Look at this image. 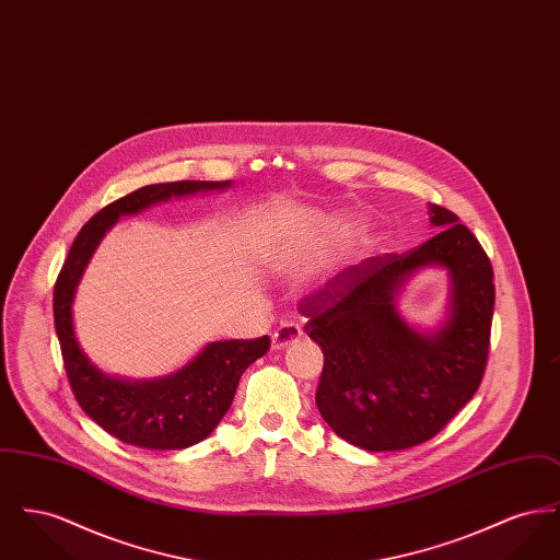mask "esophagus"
Listing matches in <instances>:
<instances>
[{
	"label": "esophagus",
	"mask_w": 560,
	"mask_h": 560,
	"mask_svg": "<svg viewBox=\"0 0 560 560\" xmlns=\"http://www.w3.org/2000/svg\"><path fill=\"white\" fill-rule=\"evenodd\" d=\"M302 336V327L298 325V323H281L277 329H275V334H272V338H270V347L272 350H281V348L288 347V345H292L295 342L298 338Z\"/></svg>",
	"instance_id": "34e87169"
}]
</instances>
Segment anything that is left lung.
<instances>
[{"label": "left lung", "instance_id": "8db88e82", "mask_svg": "<svg viewBox=\"0 0 560 560\" xmlns=\"http://www.w3.org/2000/svg\"><path fill=\"white\" fill-rule=\"evenodd\" d=\"M432 240L365 258L300 302L304 331L323 350L317 407L331 430L368 452L432 439L475 397L487 368L495 304L493 268L455 213L430 206ZM424 266L447 267L451 317L434 335L413 330L396 302Z\"/></svg>", "mask_w": 560, "mask_h": 560}]
</instances>
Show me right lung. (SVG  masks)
<instances>
[{"label":"right lung","mask_w":560,"mask_h":560,"mask_svg":"<svg viewBox=\"0 0 560 560\" xmlns=\"http://www.w3.org/2000/svg\"><path fill=\"white\" fill-rule=\"evenodd\" d=\"M231 187L180 180L138 188L94 213L73 241L54 285V325L71 390L88 418L121 443L142 450H185L212 434L235 399L243 372L270 348L268 336L224 340L203 348L172 375L130 382L101 372L81 350L73 329V298L96 245L121 218L170 197Z\"/></svg>","instance_id":"add662e5"}]
</instances>
